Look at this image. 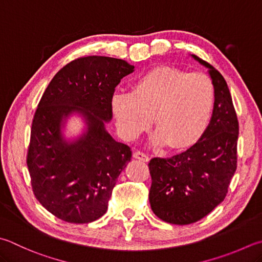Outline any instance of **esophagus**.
Instances as JSON below:
<instances>
[{
	"label": "esophagus",
	"mask_w": 262,
	"mask_h": 262,
	"mask_svg": "<svg viewBox=\"0 0 262 262\" xmlns=\"http://www.w3.org/2000/svg\"><path fill=\"white\" fill-rule=\"evenodd\" d=\"M133 157L137 160H140V161H144V162H148L149 161V157H148V155H146L145 152H142L140 150H136L135 152H133Z\"/></svg>",
	"instance_id": "esophagus-1"
}]
</instances>
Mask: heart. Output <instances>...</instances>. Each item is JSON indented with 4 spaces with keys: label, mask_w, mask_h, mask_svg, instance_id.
<instances>
[{
    "label": "heart",
    "mask_w": 262,
    "mask_h": 262,
    "mask_svg": "<svg viewBox=\"0 0 262 262\" xmlns=\"http://www.w3.org/2000/svg\"><path fill=\"white\" fill-rule=\"evenodd\" d=\"M214 106V85L204 73L161 66L147 72L132 92H116L112 110L121 135L129 140L150 126L154 115L155 145L188 147L208 127Z\"/></svg>",
    "instance_id": "1"
}]
</instances>
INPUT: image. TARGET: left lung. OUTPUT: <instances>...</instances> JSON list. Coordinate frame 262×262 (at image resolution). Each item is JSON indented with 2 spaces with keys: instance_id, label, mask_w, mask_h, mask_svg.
Wrapping results in <instances>:
<instances>
[{
  "instance_id": "1",
  "label": "left lung",
  "mask_w": 262,
  "mask_h": 262,
  "mask_svg": "<svg viewBox=\"0 0 262 262\" xmlns=\"http://www.w3.org/2000/svg\"><path fill=\"white\" fill-rule=\"evenodd\" d=\"M209 70L214 85L210 124L189 149L167 159H151L149 203L160 219L189 225L204 218L228 192L237 167L238 121L224 76L209 62L192 56Z\"/></svg>"
}]
</instances>
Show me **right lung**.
Masks as SVG:
<instances>
[{
	"instance_id": "add662e5",
	"label": "right lung",
	"mask_w": 262,
	"mask_h": 262,
	"mask_svg": "<svg viewBox=\"0 0 262 262\" xmlns=\"http://www.w3.org/2000/svg\"><path fill=\"white\" fill-rule=\"evenodd\" d=\"M133 71L122 59L81 57L63 66L44 91L33 118L27 166L34 195L57 218L89 224L106 213L132 152L105 124L113 117L116 85ZM74 112L83 117L87 130L67 142L61 127Z\"/></svg>"
}]
</instances>
